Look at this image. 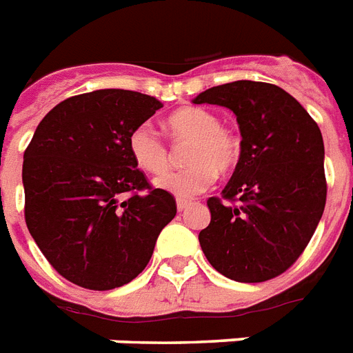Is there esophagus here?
Masks as SVG:
<instances>
[{"instance_id": "34e87169", "label": "esophagus", "mask_w": 353, "mask_h": 353, "mask_svg": "<svg viewBox=\"0 0 353 353\" xmlns=\"http://www.w3.org/2000/svg\"><path fill=\"white\" fill-rule=\"evenodd\" d=\"M190 205H192V201H188V199H181V198L177 199V210H179V212L187 210Z\"/></svg>"}]
</instances>
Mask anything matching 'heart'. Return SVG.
Masks as SVG:
<instances>
[{
	"mask_svg": "<svg viewBox=\"0 0 353 353\" xmlns=\"http://www.w3.org/2000/svg\"><path fill=\"white\" fill-rule=\"evenodd\" d=\"M166 130L174 143L188 141L185 150L188 166L155 177L154 185L159 190L179 198H192L214 183L216 172L229 174L240 161L241 143L238 135L229 128L220 126V119L205 108L177 110L166 119ZM128 150L133 163L148 174H161L170 165V150L148 124H141L130 133Z\"/></svg>",
	"mask_w": 353,
	"mask_h": 353,
	"instance_id": "b5f03b06",
	"label": "heart"
}]
</instances>
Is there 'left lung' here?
I'll list each match as a JSON object with an SVG mask.
<instances>
[{"instance_id": "8db88e82", "label": "left lung", "mask_w": 353, "mask_h": 353, "mask_svg": "<svg viewBox=\"0 0 353 353\" xmlns=\"http://www.w3.org/2000/svg\"><path fill=\"white\" fill-rule=\"evenodd\" d=\"M236 115L241 155L221 198H209L199 245L236 282H265L290 269L312 240L326 205L323 133L282 88L236 80L199 93Z\"/></svg>"}]
</instances>
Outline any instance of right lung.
Listing matches in <instances>:
<instances>
[{
    "mask_svg": "<svg viewBox=\"0 0 353 353\" xmlns=\"http://www.w3.org/2000/svg\"><path fill=\"white\" fill-rule=\"evenodd\" d=\"M159 108L155 97L97 90L54 106L23 154L25 223L52 268L85 290L132 282L177 212L152 188L128 137Z\"/></svg>",
    "mask_w": 353,
    "mask_h": 353,
    "instance_id": "obj_1",
    "label": "right lung"
}]
</instances>
